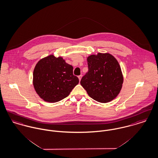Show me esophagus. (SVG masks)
Wrapping results in <instances>:
<instances>
[{
	"label": "esophagus",
	"mask_w": 158,
	"mask_h": 158,
	"mask_svg": "<svg viewBox=\"0 0 158 158\" xmlns=\"http://www.w3.org/2000/svg\"><path fill=\"white\" fill-rule=\"evenodd\" d=\"M81 77H82V75H79L78 77V78H79V80L80 81L81 80Z\"/></svg>",
	"instance_id": "obj_1"
}]
</instances>
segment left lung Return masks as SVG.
<instances>
[{
    "mask_svg": "<svg viewBox=\"0 0 158 158\" xmlns=\"http://www.w3.org/2000/svg\"><path fill=\"white\" fill-rule=\"evenodd\" d=\"M89 71L80 84L94 100L106 103L115 99L120 92L123 75L117 60L109 53H98L87 58Z\"/></svg>",
    "mask_w": 158,
    "mask_h": 158,
    "instance_id": "obj_1",
    "label": "left lung"
}]
</instances>
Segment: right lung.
I'll list each match as a JSON object with an SVG mask.
<instances>
[{"label": "right lung", "mask_w": 158, "mask_h": 158, "mask_svg": "<svg viewBox=\"0 0 158 158\" xmlns=\"http://www.w3.org/2000/svg\"><path fill=\"white\" fill-rule=\"evenodd\" d=\"M79 83L73 75V67L61 57L53 55L42 58L33 72V85L43 100L56 102L67 97Z\"/></svg>", "instance_id": "right-lung-1"}]
</instances>
